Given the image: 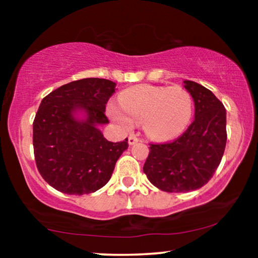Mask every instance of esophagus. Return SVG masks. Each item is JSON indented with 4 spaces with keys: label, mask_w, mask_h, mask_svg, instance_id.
Instances as JSON below:
<instances>
[{
    "label": "esophagus",
    "mask_w": 258,
    "mask_h": 258,
    "mask_svg": "<svg viewBox=\"0 0 258 258\" xmlns=\"http://www.w3.org/2000/svg\"><path fill=\"white\" fill-rule=\"evenodd\" d=\"M139 141H140V140L137 139V137H136L135 135H130V136L128 137V143L130 144V146H134V144L139 142Z\"/></svg>",
    "instance_id": "34e87169"
}]
</instances>
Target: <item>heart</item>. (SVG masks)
Listing matches in <instances>:
<instances>
[{"label":"heart","instance_id":"1","mask_svg":"<svg viewBox=\"0 0 258 258\" xmlns=\"http://www.w3.org/2000/svg\"><path fill=\"white\" fill-rule=\"evenodd\" d=\"M119 104L110 102L107 112L123 130L142 122L146 135L156 141H167L181 135L192 117V97L181 86L132 87L119 96Z\"/></svg>","mask_w":258,"mask_h":258}]
</instances>
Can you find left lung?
<instances>
[{
	"label": "left lung",
	"instance_id": "8db88e82",
	"mask_svg": "<svg viewBox=\"0 0 258 258\" xmlns=\"http://www.w3.org/2000/svg\"><path fill=\"white\" fill-rule=\"evenodd\" d=\"M195 103V119L172 142L150 144L143 172L162 191L188 192L209 182L227 144V112L206 87L184 81Z\"/></svg>",
	"mask_w": 258,
	"mask_h": 258
}]
</instances>
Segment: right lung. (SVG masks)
<instances>
[{
  "mask_svg": "<svg viewBox=\"0 0 258 258\" xmlns=\"http://www.w3.org/2000/svg\"><path fill=\"white\" fill-rule=\"evenodd\" d=\"M115 87L112 81L90 77L67 83L42 100L33 123L35 161L44 181L58 191L84 195L101 189L128 149V139L112 143L100 130L109 123L105 104Z\"/></svg>",
  "mask_w": 258,
  "mask_h": 258,
  "instance_id": "obj_1",
  "label": "right lung"
}]
</instances>
